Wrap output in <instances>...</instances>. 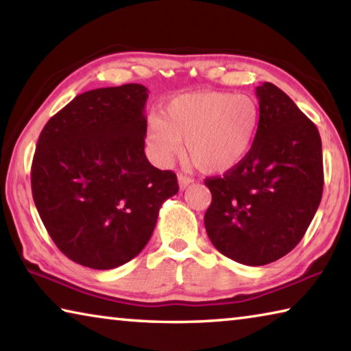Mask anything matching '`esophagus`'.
<instances>
[{
    "instance_id": "esophagus-1",
    "label": "esophagus",
    "mask_w": 351,
    "mask_h": 351,
    "mask_svg": "<svg viewBox=\"0 0 351 351\" xmlns=\"http://www.w3.org/2000/svg\"><path fill=\"white\" fill-rule=\"evenodd\" d=\"M190 182H192V180H190V178L189 176H186V175H182V173H180V175H178V184H180V189L181 190H184V189H186L187 186H189V184Z\"/></svg>"
}]
</instances>
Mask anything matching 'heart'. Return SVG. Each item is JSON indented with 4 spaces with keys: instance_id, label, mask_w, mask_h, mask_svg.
Wrapping results in <instances>:
<instances>
[{
    "instance_id": "1",
    "label": "heart",
    "mask_w": 351,
    "mask_h": 351,
    "mask_svg": "<svg viewBox=\"0 0 351 351\" xmlns=\"http://www.w3.org/2000/svg\"><path fill=\"white\" fill-rule=\"evenodd\" d=\"M260 106L247 94L197 91L170 99L147 127L156 161L169 165L182 154L204 173H228L245 161L257 139Z\"/></svg>"
}]
</instances>
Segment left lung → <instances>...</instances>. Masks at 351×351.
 <instances>
[{
    "label": "left lung",
    "instance_id": "8db88e82",
    "mask_svg": "<svg viewBox=\"0 0 351 351\" xmlns=\"http://www.w3.org/2000/svg\"><path fill=\"white\" fill-rule=\"evenodd\" d=\"M260 127L249 156L204 181L212 193L204 226L212 245L247 266L293 251L322 199V142L314 123L280 88L257 86Z\"/></svg>",
    "mask_w": 351,
    "mask_h": 351
}]
</instances>
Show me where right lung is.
<instances>
[{
    "mask_svg": "<svg viewBox=\"0 0 351 351\" xmlns=\"http://www.w3.org/2000/svg\"><path fill=\"white\" fill-rule=\"evenodd\" d=\"M148 90L139 83L74 97L40 133L32 197L47 234L75 263L112 269L150 240L176 175L145 156Z\"/></svg>",
    "mask_w": 351,
    "mask_h": 351,
    "instance_id": "obj_1",
    "label": "right lung"
}]
</instances>
